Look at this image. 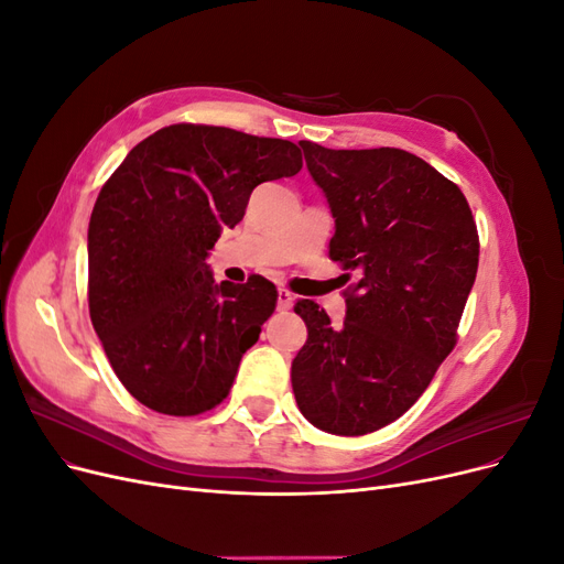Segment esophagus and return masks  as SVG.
<instances>
[{"instance_id": "esophagus-1", "label": "esophagus", "mask_w": 564, "mask_h": 564, "mask_svg": "<svg viewBox=\"0 0 564 564\" xmlns=\"http://www.w3.org/2000/svg\"><path fill=\"white\" fill-rule=\"evenodd\" d=\"M294 305V294L289 289H278V311H289Z\"/></svg>"}]
</instances>
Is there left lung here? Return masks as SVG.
Instances as JSON below:
<instances>
[{"instance_id":"left-lung-1","label":"left lung","mask_w":564,"mask_h":564,"mask_svg":"<svg viewBox=\"0 0 564 564\" xmlns=\"http://www.w3.org/2000/svg\"><path fill=\"white\" fill-rule=\"evenodd\" d=\"M327 195L344 265L346 319L315 301L294 311L308 340L292 362L301 414L334 435H367L400 419L456 346L480 240L458 185L400 148L329 150L301 141Z\"/></svg>"}]
</instances>
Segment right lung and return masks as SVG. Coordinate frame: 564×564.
<instances>
[{"mask_svg":"<svg viewBox=\"0 0 564 564\" xmlns=\"http://www.w3.org/2000/svg\"><path fill=\"white\" fill-rule=\"evenodd\" d=\"M292 141L172 124L135 145L89 220V315L117 379L169 416L224 402L278 289L216 284L209 249L240 224L256 185L301 172Z\"/></svg>","mask_w":564,"mask_h":564,"instance_id":"obj_1","label":"right lung"}]
</instances>
